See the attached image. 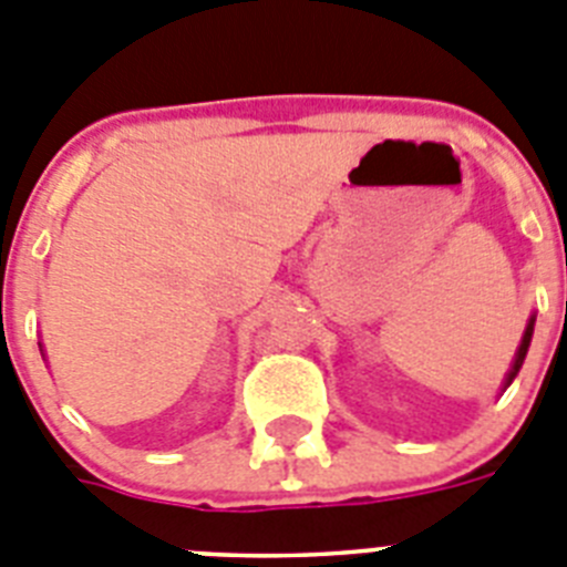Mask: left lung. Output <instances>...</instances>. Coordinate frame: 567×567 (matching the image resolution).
I'll use <instances>...</instances> for the list:
<instances>
[{"label":"left lung","instance_id":"8db88e82","mask_svg":"<svg viewBox=\"0 0 567 567\" xmlns=\"http://www.w3.org/2000/svg\"><path fill=\"white\" fill-rule=\"evenodd\" d=\"M534 321H537V316H532V319H528V324H525V333H523V341H519V347H517V353H514V361H512V370H508V375H506V381H503V390H506L508 384H512L514 379H517V372H519V367H523V361H525V353H528V347H532V336H534Z\"/></svg>","mask_w":567,"mask_h":567}]
</instances>
